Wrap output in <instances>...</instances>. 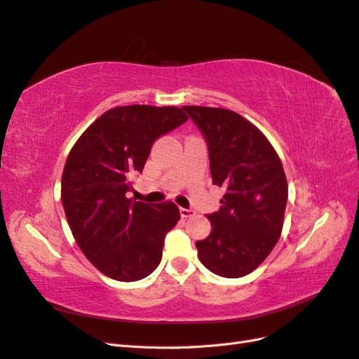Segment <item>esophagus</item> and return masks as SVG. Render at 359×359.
I'll use <instances>...</instances> for the list:
<instances>
[{
	"label": "esophagus",
	"mask_w": 359,
	"mask_h": 359,
	"mask_svg": "<svg viewBox=\"0 0 359 359\" xmlns=\"http://www.w3.org/2000/svg\"><path fill=\"white\" fill-rule=\"evenodd\" d=\"M180 214H181L182 219H189V217H193L194 214H196V211L191 210V208H181Z\"/></svg>",
	"instance_id": "34e87169"
}]
</instances>
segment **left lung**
<instances>
[{
    "label": "left lung",
    "instance_id": "left-lung-1",
    "mask_svg": "<svg viewBox=\"0 0 359 359\" xmlns=\"http://www.w3.org/2000/svg\"><path fill=\"white\" fill-rule=\"evenodd\" d=\"M203 133L212 184L224 187L222 208L208 215L212 231L196 243L211 273L238 278L255 271L278 241L287 180L274 147L260 130L229 109L182 106Z\"/></svg>",
    "mask_w": 359,
    "mask_h": 359
}]
</instances>
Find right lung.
I'll return each instance as SVG.
<instances>
[{
    "instance_id": "add662e5",
    "label": "right lung",
    "mask_w": 359,
    "mask_h": 359,
    "mask_svg": "<svg viewBox=\"0 0 359 359\" xmlns=\"http://www.w3.org/2000/svg\"><path fill=\"white\" fill-rule=\"evenodd\" d=\"M177 106L130 104L106 111L70 149L61 178V202L82 253L118 281H136L158 266L166 233L180 220L168 201L127 198L154 140L184 124Z\"/></svg>"
}]
</instances>
